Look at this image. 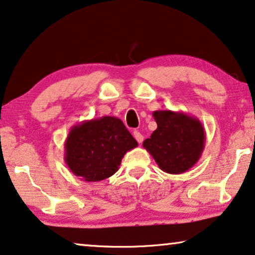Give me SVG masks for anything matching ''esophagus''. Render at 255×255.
Returning <instances> with one entry per match:
<instances>
[{"label": "esophagus", "mask_w": 255, "mask_h": 255, "mask_svg": "<svg viewBox=\"0 0 255 255\" xmlns=\"http://www.w3.org/2000/svg\"><path fill=\"white\" fill-rule=\"evenodd\" d=\"M132 135H134V137L136 141H137L138 143H142L143 142V135L139 132L138 130H135L134 132H132Z\"/></svg>", "instance_id": "obj_1"}]
</instances>
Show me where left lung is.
I'll use <instances>...</instances> for the list:
<instances>
[{
  "mask_svg": "<svg viewBox=\"0 0 255 255\" xmlns=\"http://www.w3.org/2000/svg\"><path fill=\"white\" fill-rule=\"evenodd\" d=\"M157 129L143 142L159 168L180 174L198 163L204 149L206 132L198 118L170 110L152 113Z\"/></svg>",
  "mask_w": 255,
  "mask_h": 255,
  "instance_id": "left-lung-1",
  "label": "left lung"
}]
</instances>
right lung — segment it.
Segmentation results:
<instances>
[{
    "label": "right lung",
    "mask_w": 255,
    "mask_h": 255,
    "mask_svg": "<svg viewBox=\"0 0 255 255\" xmlns=\"http://www.w3.org/2000/svg\"><path fill=\"white\" fill-rule=\"evenodd\" d=\"M136 146V139L118 118L85 120L70 129L64 162L81 180L96 182L116 173L126 152Z\"/></svg>",
    "instance_id": "1"
}]
</instances>
